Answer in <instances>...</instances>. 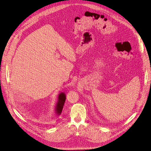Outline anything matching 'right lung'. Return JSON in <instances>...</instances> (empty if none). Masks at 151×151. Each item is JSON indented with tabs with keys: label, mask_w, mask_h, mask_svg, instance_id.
<instances>
[{
	"label": "right lung",
	"mask_w": 151,
	"mask_h": 151,
	"mask_svg": "<svg viewBox=\"0 0 151 151\" xmlns=\"http://www.w3.org/2000/svg\"><path fill=\"white\" fill-rule=\"evenodd\" d=\"M66 94L65 93L61 92L59 93L58 96V101L57 102L55 107V111L56 114L59 116L61 114L62 112V110L63 109V106L66 101Z\"/></svg>",
	"instance_id": "obj_1"
}]
</instances>
